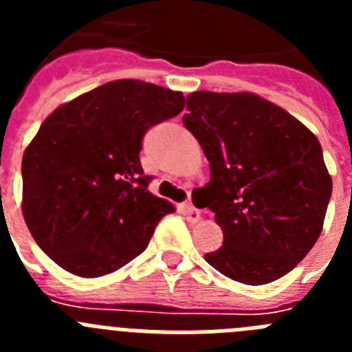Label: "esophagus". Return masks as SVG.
Masks as SVG:
<instances>
[{
    "label": "esophagus",
    "mask_w": 352,
    "mask_h": 352,
    "mask_svg": "<svg viewBox=\"0 0 352 352\" xmlns=\"http://www.w3.org/2000/svg\"><path fill=\"white\" fill-rule=\"evenodd\" d=\"M182 211H183V214H185L188 222H197V220L201 219V213H199V210L192 203H183L182 204Z\"/></svg>",
    "instance_id": "obj_1"
}]
</instances>
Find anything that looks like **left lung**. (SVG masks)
Wrapping results in <instances>:
<instances>
[{
  "label": "left lung",
  "mask_w": 352,
  "mask_h": 352,
  "mask_svg": "<svg viewBox=\"0 0 352 352\" xmlns=\"http://www.w3.org/2000/svg\"><path fill=\"white\" fill-rule=\"evenodd\" d=\"M183 125L208 162L195 204L222 227L208 264L232 280L263 285L291 272L316 245L331 197L322 148L303 123L252 93L195 91Z\"/></svg>",
  "instance_id": "8db88e82"
}]
</instances>
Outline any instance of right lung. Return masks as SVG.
<instances>
[{
  "mask_svg": "<svg viewBox=\"0 0 352 352\" xmlns=\"http://www.w3.org/2000/svg\"><path fill=\"white\" fill-rule=\"evenodd\" d=\"M183 107L179 91L123 79L77 96L43 121L23 157V213L58 266L95 278L146 250L174 208L148 190L142 139Z\"/></svg>",
  "mask_w": 352,
  "mask_h": 352,
  "instance_id": "obj_1",
  "label": "right lung"
}]
</instances>
